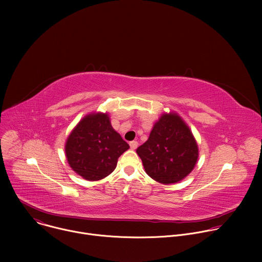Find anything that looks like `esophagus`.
<instances>
[{
	"label": "esophagus",
	"instance_id": "esophagus-1",
	"mask_svg": "<svg viewBox=\"0 0 262 262\" xmlns=\"http://www.w3.org/2000/svg\"><path fill=\"white\" fill-rule=\"evenodd\" d=\"M138 142L137 141H132V142H129V146H130V148L132 149H136L137 147H138Z\"/></svg>",
	"mask_w": 262,
	"mask_h": 262
}]
</instances>
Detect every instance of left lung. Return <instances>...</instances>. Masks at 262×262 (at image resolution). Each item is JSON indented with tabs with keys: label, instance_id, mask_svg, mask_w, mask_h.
Wrapping results in <instances>:
<instances>
[{
	"label": "left lung",
	"instance_id": "8db88e82",
	"mask_svg": "<svg viewBox=\"0 0 262 262\" xmlns=\"http://www.w3.org/2000/svg\"><path fill=\"white\" fill-rule=\"evenodd\" d=\"M137 154L149 176L170 184L192 172L198 160V146L188 125L170 113L162 115Z\"/></svg>",
	"mask_w": 262,
	"mask_h": 262
}]
</instances>
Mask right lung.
<instances>
[{
    "label": "right lung",
    "mask_w": 262,
    "mask_h": 262,
    "mask_svg": "<svg viewBox=\"0 0 262 262\" xmlns=\"http://www.w3.org/2000/svg\"><path fill=\"white\" fill-rule=\"evenodd\" d=\"M129 145L112 127L106 114H90L69 135L65 152L69 166L87 180H99L113 172Z\"/></svg>",
    "instance_id": "obj_1"
}]
</instances>
